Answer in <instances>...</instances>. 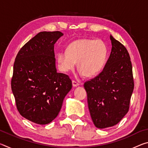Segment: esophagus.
Here are the masks:
<instances>
[{
    "label": "esophagus",
    "mask_w": 148,
    "mask_h": 148,
    "mask_svg": "<svg viewBox=\"0 0 148 148\" xmlns=\"http://www.w3.org/2000/svg\"><path fill=\"white\" fill-rule=\"evenodd\" d=\"M79 83H77V82L74 81V80H72V86H73V87H77L79 86Z\"/></svg>",
    "instance_id": "1"
}]
</instances>
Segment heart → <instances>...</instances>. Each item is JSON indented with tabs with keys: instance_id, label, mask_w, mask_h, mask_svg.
Instances as JSON below:
<instances>
[{
	"instance_id": "heart-1",
	"label": "heart",
	"mask_w": 148,
	"mask_h": 148,
	"mask_svg": "<svg viewBox=\"0 0 148 148\" xmlns=\"http://www.w3.org/2000/svg\"><path fill=\"white\" fill-rule=\"evenodd\" d=\"M108 55L106 45L101 40L80 39L69 44L66 50H60L57 60L60 71L67 72L74 69L86 77L98 74L103 68Z\"/></svg>"
}]
</instances>
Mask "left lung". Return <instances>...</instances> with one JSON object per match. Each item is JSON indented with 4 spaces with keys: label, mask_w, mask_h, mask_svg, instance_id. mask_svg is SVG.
I'll return each mask as SVG.
<instances>
[{
    "label": "left lung",
    "mask_w": 148,
    "mask_h": 148,
    "mask_svg": "<svg viewBox=\"0 0 148 148\" xmlns=\"http://www.w3.org/2000/svg\"><path fill=\"white\" fill-rule=\"evenodd\" d=\"M110 38L112 51L104 69L84 85L92 121L99 129L114 126L126 115L134 86L126 47L112 35Z\"/></svg>",
    "instance_id": "1"
}]
</instances>
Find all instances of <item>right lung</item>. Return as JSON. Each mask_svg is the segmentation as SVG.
<instances>
[{
  "label": "right lung",
  "mask_w": 148,
  "mask_h": 148,
  "mask_svg": "<svg viewBox=\"0 0 148 148\" xmlns=\"http://www.w3.org/2000/svg\"><path fill=\"white\" fill-rule=\"evenodd\" d=\"M63 34L40 32L19 50L11 87L17 110L34 123L46 125L58 116L72 89L68 75L57 72L54 44Z\"/></svg>",
  "instance_id": "right-lung-1"
}]
</instances>
